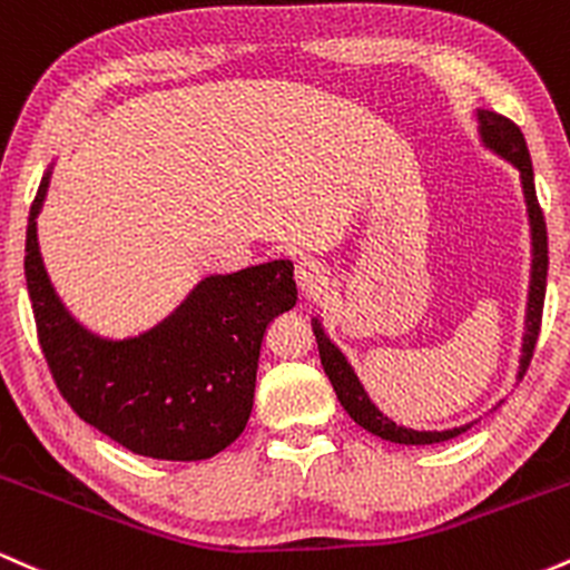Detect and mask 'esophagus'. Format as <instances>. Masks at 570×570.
<instances>
[{
  "label": "esophagus",
  "instance_id": "esophagus-1",
  "mask_svg": "<svg viewBox=\"0 0 570 570\" xmlns=\"http://www.w3.org/2000/svg\"><path fill=\"white\" fill-rule=\"evenodd\" d=\"M294 281H297L299 292L305 294V297H316L318 292H324L326 286V271L324 265L318 263V259H299L297 267H294Z\"/></svg>",
  "mask_w": 570,
  "mask_h": 570
}]
</instances>
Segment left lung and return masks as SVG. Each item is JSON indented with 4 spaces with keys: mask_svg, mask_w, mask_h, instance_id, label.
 <instances>
[{
    "mask_svg": "<svg viewBox=\"0 0 570 570\" xmlns=\"http://www.w3.org/2000/svg\"><path fill=\"white\" fill-rule=\"evenodd\" d=\"M480 134L482 141L488 144L493 153H499L501 158L514 163L520 168L522 179V193H525L528 203V217H531V233H533V273H531V297H528V318H525V340H522V358H520V377L525 375L528 367H531L535 340H539L541 332V313H544V294H547V222L544 212H541L539 198H535V185H533V166H531V153H528V144L522 130L514 126L509 117L495 115V112H480ZM313 335H316L318 343V356H322L324 372L330 377L332 389L343 404L345 412L358 423L362 429H367L370 434L381 436V440L399 442V444H434L453 440V436L463 434L469 426L450 429V431H412L404 426H396L394 421L383 415L375 404L370 402V396L364 394L362 383L353 375L351 364L345 362V356L340 353L335 345L330 343V337L324 335L322 324L313 322ZM493 412V410H490Z\"/></svg>",
    "mask_w": 570,
    "mask_h": 570,
    "instance_id": "obj_1",
    "label": "left lung"
}]
</instances>
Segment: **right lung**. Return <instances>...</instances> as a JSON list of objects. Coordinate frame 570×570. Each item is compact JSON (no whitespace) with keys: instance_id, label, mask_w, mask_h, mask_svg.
I'll return each instance as SVG.
<instances>
[{"instance_id":"right-lung-1","label":"right lung","mask_w":570,"mask_h":570,"mask_svg":"<svg viewBox=\"0 0 570 570\" xmlns=\"http://www.w3.org/2000/svg\"><path fill=\"white\" fill-rule=\"evenodd\" d=\"M42 176L26 227V286L50 375L85 423L130 453L203 461L246 429L267 324L297 303L289 259L208 276L166 322L130 340L82 330L56 297L37 244Z\"/></svg>"}]
</instances>
